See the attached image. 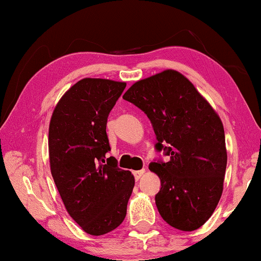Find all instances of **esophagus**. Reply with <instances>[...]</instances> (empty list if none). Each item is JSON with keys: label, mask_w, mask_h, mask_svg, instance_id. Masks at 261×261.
I'll use <instances>...</instances> for the list:
<instances>
[{"label": "esophagus", "mask_w": 261, "mask_h": 261, "mask_svg": "<svg viewBox=\"0 0 261 261\" xmlns=\"http://www.w3.org/2000/svg\"><path fill=\"white\" fill-rule=\"evenodd\" d=\"M133 174H134V177H135V179H140V178L144 176L145 174V170H139V171H134L133 172Z\"/></svg>", "instance_id": "obj_1"}]
</instances>
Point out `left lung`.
<instances>
[{"instance_id": "1", "label": "left lung", "mask_w": 261, "mask_h": 261, "mask_svg": "<svg viewBox=\"0 0 261 261\" xmlns=\"http://www.w3.org/2000/svg\"><path fill=\"white\" fill-rule=\"evenodd\" d=\"M123 99L147 115L155 149L170 158L149 164L162 184L155 195L160 216L179 230L198 229L213 215L223 190L227 149L220 116L174 70L137 82Z\"/></svg>"}]
</instances>
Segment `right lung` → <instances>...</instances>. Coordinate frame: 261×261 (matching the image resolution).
Segmentation results:
<instances>
[{
	"instance_id": "right-lung-1",
	"label": "right lung",
	"mask_w": 261,
	"mask_h": 261,
	"mask_svg": "<svg viewBox=\"0 0 261 261\" xmlns=\"http://www.w3.org/2000/svg\"><path fill=\"white\" fill-rule=\"evenodd\" d=\"M126 83L84 78L53 110L48 129L51 173L70 216L85 233L103 235L123 222L134 188L130 171L117 166L107 120Z\"/></svg>"
}]
</instances>
